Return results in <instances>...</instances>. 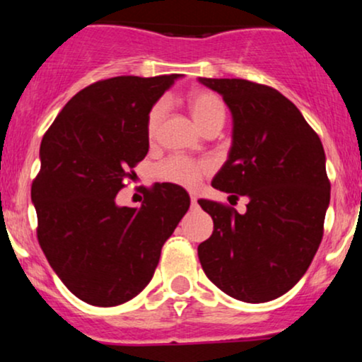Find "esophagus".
Masks as SVG:
<instances>
[{"label":"esophagus","instance_id":"34e87169","mask_svg":"<svg viewBox=\"0 0 362 362\" xmlns=\"http://www.w3.org/2000/svg\"><path fill=\"white\" fill-rule=\"evenodd\" d=\"M190 206L197 207V197H195L194 194H190Z\"/></svg>","mask_w":362,"mask_h":362}]
</instances>
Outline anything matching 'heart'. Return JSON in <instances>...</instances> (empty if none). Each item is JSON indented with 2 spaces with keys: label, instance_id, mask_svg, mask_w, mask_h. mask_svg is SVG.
<instances>
[{
  "label": "heart",
  "instance_id": "heart-1",
  "mask_svg": "<svg viewBox=\"0 0 362 362\" xmlns=\"http://www.w3.org/2000/svg\"><path fill=\"white\" fill-rule=\"evenodd\" d=\"M187 107L197 126L204 129L216 119H224V107L221 100L216 95L206 90H192L185 97ZM167 105L163 102H156L146 115V138L149 143L156 139L158 129L161 126V120L165 117ZM209 165L206 161L190 160L185 156H170L160 167L156 168V175L161 180L170 184L189 187L192 189L199 182L209 173Z\"/></svg>",
  "mask_w": 362,
  "mask_h": 362
}]
</instances>
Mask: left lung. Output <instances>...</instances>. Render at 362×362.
Masks as SVG:
<instances>
[{
    "label": "left lung",
    "instance_id": "1",
    "mask_svg": "<svg viewBox=\"0 0 362 362\" xmlns=\"http://www.w3.org/2000/svg\"><path fill=\"white\" fill-rule=\"evenodd\" d=\"M233 114V146L213 187L248 199L240 214L201 199L214 223L197 247L206 276L247 303L276 300L308 271L330 202L325 151L301 112L272 86L240 78H199Z\"/></svg>",
    "mask_w": 362,
    "mask_h": 362
}]
</instances>
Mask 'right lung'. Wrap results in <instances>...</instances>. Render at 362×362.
Wrapping results in <instances>:
<instances>
[{"mask_svg": "<svg viewBox=\"0 0 362 362\" xmlns=\"http://www.w3.org/2000/svg\"><path fill=\"white\" fill-rule=\"evenodd\" d=\"M177 74L91 83L64 105L40 143L32 182L37 240L76 298L117 306L148 286L161 247L190 206L175 184H155L141 207L115 195L148 155V110Z\"/></svg>", "mask_w": 362, "mask_h": 362, "instance_id": "1", "label": "right lung"}]
</instances>
